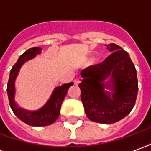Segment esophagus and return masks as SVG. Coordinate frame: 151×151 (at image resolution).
Masks as SVG:
<instances>
[{"mask_svg":"<svg viewBox=\"0 0 151 151\" xmlns=\"http://www.w3.org/2000/svg\"><path fill=\"white\" fill-rule=\"evenodd\" d=\"M80 82H81V81H80L79 79H76V80L74 81V84H75L76 86H77V85H79V84H80Z\"/></svg>","mask_w":151,"mask_h":151,"instance_id":"1","label":"esophagus"}]
</instances>
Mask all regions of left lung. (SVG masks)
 I'll return each mask as SVG.
<instances>
[{
	"mask_svg": "<svg viewBox=\"0 0 151 151\" xmlns=\"http://www.w3.org/2000/svg\"><path fill=\"white\" fill-rule=\"evenodd\" d=\"M111 53L101 63L81 70V101L89 120L112 124L133 109L137 93L136 70L129 54L116 44L106 45ZM110 76L106 83L104 81ZM109 88L112 93L104 91Z\"/></svg>",
	"mask_w": 151,
	"mask_h": 151,
	"instance_id": "8db88e82",
	"label": "left lung"
}]
</instances>
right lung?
Wrapping results in <instances>:
<instances>
[{
    "label": "right lung",
    "instance_id": "1",
    "mask_svg": "<svg viewBox=\"0 0 151 151\" xmlns=\"http://www.w3.org/2000/svg\"><path fill=\"white\" fill-rule=\"evenodd\" d=\"M41 50L40 47H33L28 49L21 55L11 70L7 83V95L12 111L20 120L31 126H45L54 123L59 117L61 104L66 96L67 91L71 86H73V82H70L55 88L48 101L37 111H27L17 105L14 99L16 94L15 81L20 69L25 62L40 54Z\"/></svg>",
    "mask_w": 151,
    "mask_h": 151
}]
</instances>
